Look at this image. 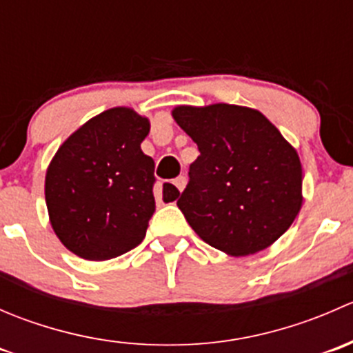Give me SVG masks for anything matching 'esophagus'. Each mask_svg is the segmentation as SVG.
<instances>
[{
    "mask_svg": "<svg viewBox=\"0 0 353 353\" xmlns=\"http://www.w3.org/2000/svg\"><path fill=\"white\" fill-rule=\"evenodd\" d=\"M174 186H176L179 191H183L184 186H186V177L184 176L176 177V179H174Z\"/></svg>",
    "mask_w": 353,
    "mask_h": 353,
    "instance_id": "34e87169",
    "label": "esophagus"
}]
</instances>
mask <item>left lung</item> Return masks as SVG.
<instances>
[{"mask_svg":"<svg viewBox=\"0 0 353 353\" xmlns=\"http://www.w3.org/2000/svg\"><path fill=\"white\" fill-rule=\"evenodd\" d=\"M172 116L199 150L177 199L188 223L206 244L230 256L272 245L302 205L297 152L254 109L181 105Z\"/></svg>","mask_w":353,"mask_h":353,"instance_id":"obj_1","label":"left lung"}]
</instances>
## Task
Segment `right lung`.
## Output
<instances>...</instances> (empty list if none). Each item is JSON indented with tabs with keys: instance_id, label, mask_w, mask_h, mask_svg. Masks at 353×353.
Returning a JSON list of instances; mask_svg holds the SVG:
<instances>
[{
	"instance_id": "obj_1",
	"label": "right lung",
	"mask_w": 353,
	"mask_h": 353,
	"mask_svg": "<svg viewBox=\"0 0 353 353\" xmlns=\"http://www.w3.org/2000/svg\"><path fill=\"white\" fill-rule=\"evenodd\" d=\"M147 117L126 108L109 109L85 123L61 145L46 174V203L56 236L90 261L137 248L155 212L154 159L140 145ZM179 196L163 184V199Z\"/></svg>"
}]
</instances>
